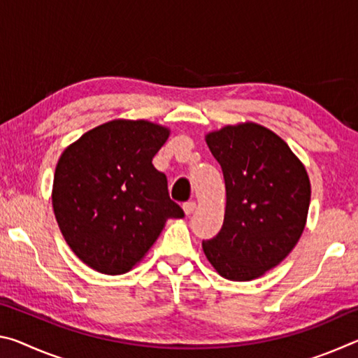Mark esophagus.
Instances as JSON below:
<instances>
[{"instance_id": "34e87169", "label": "esophagus", "mask_w": 358, "mask_h": 358, "mask_svg": "<svg viewBox=\"0 0 358 358\" xmlns=\"http://www.w3.org/2000/svg\"><path fill=\"white\" fill-rule=\"evenodd\" d=\"M196 202H186L185 205H183V210H185V215L186 216H189V215H192L194 213V210H196Z\"/></svg>"}]
</instances>
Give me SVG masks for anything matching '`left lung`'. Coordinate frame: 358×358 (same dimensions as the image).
I'll list each match as a JSON object with an SVG mask.
<instances>
[{
	"instance_id": "8db88e82",
	"label": "left lung",
	"mask_w": 358,
	"mask_h": 358,
	"mask_svg": "<svg viewBox=\"0 0 358 358\" xmlns=\"http://www.w3.org/2000/svg\"><path fill=\"white\" fill-rule=\"evenodd\" d=\"M226 181V213L208 262L230 281L265 275L294 250L306 226L311 183L289 145L262 124H227L205 136Z\"/></svg>"
}]
</instances>
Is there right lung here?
I'll return each instance as SVG.
<instances>
[{
    "label": "right lung",
    "instance_id": "obj_1",
    "mask_svg": "<svg viewBox=\"0 0 358 358\" xmlns=\"http://www.w3.org/2000/svg\"><path fill=\"white\" fill-rule=\"evenodd\" d=\"M171 136L147 120H112L66 147L52 205L72 252L104 275H123L147 256L167 220L183 217L153 157Z\"/></svg>",
    "mask_w": 358,
    "mask_h": 358
}]
</instances>
